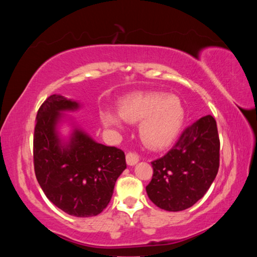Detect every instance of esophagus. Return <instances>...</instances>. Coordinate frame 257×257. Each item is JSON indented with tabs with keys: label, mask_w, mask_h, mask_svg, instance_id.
Segmentation results:
<instances>
[{
	"label": "esophagus",
	"mask_w": 257,
	"mask_h": 257,
	"mask_svg": "<svg viewBox=\"0 0 257 257\" xmlns=\"http://www.w3.org/2000/svg\"><path fill=\"white\" fill-rule=\"evenodd\" d=\"M125 161H127V164L130 165V167H133V165L137 164L138 161H139V156L135 153H128L125 155Z\"/></svg>",
	"instance_id": "34e87169"
}]
</instances>
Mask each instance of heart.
I'll return each instance as SVG.
<instances>
[{"label":"heart","instance_id":"1","mask_svg":"<svg viewBox=\"0 0 257 257\" xmlns=\"http://www.w3.org/2000/svg\"><path fill=\"white\" fill-rule=\"evenodd\" d=\"M99 119L105 127L122 130L124 121L139 124V137L146 147L159 151L170 146L180 133L185 108L176 95L138 92L121 99L119 112L102 108Z\"/></svg>","mask_w":257,"mask_h":257}]
</instances>
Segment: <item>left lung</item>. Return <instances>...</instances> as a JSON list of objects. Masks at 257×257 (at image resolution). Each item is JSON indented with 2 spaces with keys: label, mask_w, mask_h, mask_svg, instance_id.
Masks as SVG:
<instances>
[{
  "label": "left lung",
  "mask_w": 257,
  "mask_h": 257,
  "mask_svg": "<svg viewBox=\"0 0 257 257\" xmlns=\"http://www.w3.org/2000/svg\"><path fill=\"white\" fill-rule=\"evenodd\" d=\"M220 141L215 119L205 115L187 128L163 158L152 162L149 198L165 211L178 212L197 203L219 170Z\"/></svg>",
  "instance_id": "8db88e82"
}]
</instances>
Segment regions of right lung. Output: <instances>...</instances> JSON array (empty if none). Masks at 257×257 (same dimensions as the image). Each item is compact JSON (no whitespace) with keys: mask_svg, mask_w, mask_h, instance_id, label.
<instances>
[{"mask_svg":"<svg viewBox=\"0 0 257 257\" xmlns=\"http://www.w3.org/2000/svg\"><path fill=\"white\" fill-rule=\"evenodd\" d=\"M81 106L60 94L42 104L35 125L34 165L38 184L56 207L88 217L107 206L127 164L122 151L99 144L66 114Z\"/></svg>","mask_w":257,"mask_h":257,"instance_id":"add662e5","label":"right lung"}]
</instances>
